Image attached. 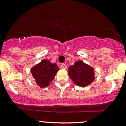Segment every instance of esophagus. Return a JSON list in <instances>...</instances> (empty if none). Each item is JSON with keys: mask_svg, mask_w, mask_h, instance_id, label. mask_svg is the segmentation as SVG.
I'll return each mask as SVG.
<instances>
[{"mask_svg": "<svg viewBox=\"0 0 126 126\" xmlns=\"http://www.w3.org/2000/svg\"><path fill=\"white\" fill-rule=\"evenodd\" d=\"M61 67H62V68H63V69H66L67 68V65L65 64V63H62V64H61Z\"/></svg>", "mask_w": 126, "mask_h": 126, "instance_id": "obj_1", "label": "esophagus"}]
</instances>
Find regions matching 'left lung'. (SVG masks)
Instances as JSON below:
<instances>
[{"label":"left lung","mask_w":126,"mask_h":126,"mask_svg":"<svg viewBox=\"0 0 126 126\" xmlns=\"http://www.w3.org/2000/svg\"><path fill=\"white\" fill-rule=\"evenodd\" d=\"M94 69L83 61L75 62L69 67V76L76 85L85 87L94 81Z\"/></svg>","instance_id":"obj_1"}]
</instances>
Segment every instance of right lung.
<instances>
[{
  "instance_id": "right-lung-1",
  "label": "right lung",
  "mask_w": 126,
  "mask_h": 126,
  "mask_svg": "<svg viewBox=\"0 0 126 126\" xmlns=\"http://www.w3.org/2000/svg\"><path fill=\"white\" fill-rule=\"evenodd\" d=\"M59 70V68L55 63H51L47 60L44 59L34 66L31 72L38 86L45 87L52 81Z\"/></svg>"
}]
</instances>
